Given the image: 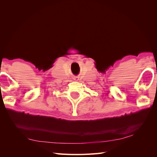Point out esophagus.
<instances>
[{
  "label": "esophagus",
  "mask_w": 157,
  "mask_h": 157,
  "mask_svg": "<svg viewBox=\"0 0 157 157\" xmlns=\"http://www.w3.org/2000/svg\"><path fill=\"white\" fill-rule=\"evenodd\" d=\"M75 80H78V77H75Z\"/></svg>",
  "instance_id": "1"
}]
</instances>
